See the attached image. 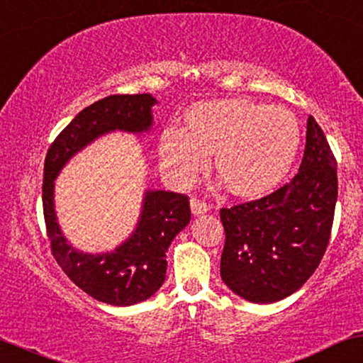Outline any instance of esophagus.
<instances>
[{"mask_svg": "<svg viewBox=\"0 0 363 363\" xmlns=\"http://www.w3.org/2000/svg\"><path fill=\"white\" fill-rule=\"evenodd\" d=\"M191 211H192V214H194V216H201V214L208 213L209 208L204 203H201L199 199H194V197H192V199H191Z\"/></svg>", "mask_w": 363, "mask_h": 363, "instance_id": "obj_1", "label": "esophagus"}]
</instances>
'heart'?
<instances>
[{"mask_svg": "<svg viewBox=\"0 0 363 363\" xmlns=\"http://www.w3.org/2000/svg\"><path fill=\"white\" fill-rule=\"evenodd\" d=\"M301 144L296 117L283 107L233 97L191 105L184 128L159 137V162L174 184L186 186L208 166L238 199H258L281 184Z\"/></svg>", "mask_w": 363, "mask_h": 363, "instance_id": "b5f03b06", "label": "heart"}]
</instances>
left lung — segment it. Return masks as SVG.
I'll list each match as a JSON object with an SVG mask.
<instances>
[{
	"instance_id": "obj_1",
	"label": "left lung",
	"mask_w": 363,
	"mask_h": 363,
	"mask_svg": "<svg viewBox=\"0 0 363 363\" xmlns=\"http://www.w3.org/2000/svg\"><path fill=\"white\" fill-rule=\"evenodd\" d=\"M337 196V160L310 116L296 176L273 194L221 209L224 284L251 303H274L300 290L328 246Z\"/></svg>"
}]
</instances>
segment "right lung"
<instances>
[{
    "label": "right lung",
    "mask_w": 363,
    "mask_h": 363,
    "mask_svg": "<svg viewBox=\"0 0 363 363\" xmlns=\"http://www.w3.org/2000/svg\"><path fill=\"white\" fill-rule=\"evenodd\" d=\"M150 94L110 95L82 110L63 128L45 159L43 214L52 253L80 290L102 303L130 306L145 301L166 279V253L174 238L191 221L189 199L176 192L145 189L130 236L112 251L84 253L70 245L55 211V179L91 142L112 132L142 135L152 128Z\"/></svg>",
    "instance_id": "obj_1"
}]
</instances>
